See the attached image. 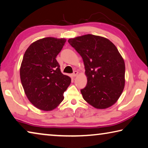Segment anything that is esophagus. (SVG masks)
I'll list each match as a JSON object with an SVG mask.
<instances>
[{"label": "esophagus", "instance_id": "1", "mask_svg": "<svg viewBox=\"0 0 148 148\" xmlns=\"http://www.w3.org/2000/svg\"><path fill=\"white\" fill-rule=\"evenodd\" d=\"M78 72L76 71V70H75V71H74L73 74H72V76H73V77L76 76L77 75H78Z\"/></svg>", "mask_w": 148, "mask_h": 148}]
</instances>
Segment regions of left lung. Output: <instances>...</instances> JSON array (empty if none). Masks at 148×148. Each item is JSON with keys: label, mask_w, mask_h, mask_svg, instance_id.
Instances as JSON below:
<instances>
[{"label": "left lung", "mask_w": 148, "mask_h": 148, "mask_svg": "<svg viewBox=\"0 0 148 148\" xmlns=\"http://www.w3.org/2000/svg\"><path fill=\"white\" fill-rule=\"evenodd\" d=\"M82 57L86 86L80 90L86 102L96 109L112 106L125 88V64L116 46L105 37L88 34L69 39Z\"/></svg>", "instance_id": "1"}]
</instances>
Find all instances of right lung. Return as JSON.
I'll return each mask as SVG.
<instances>
[{"instance_id":"add662e5","label":"right lung","mask_w":148,"mask_h":148,"mask_svg":"<svg viewBox=\"0 0 148 148\" xmlns=\"http://www.w3.org/2000/svg\"><path fill=\"white\" fill-rule=\"evenodd\" d=\"M65 39L45 37L30 45L20 67V79L29 101L43 111L55 109L64 99L63 93L71 82L56 60Z\"/></svg>"}]
</instances>
